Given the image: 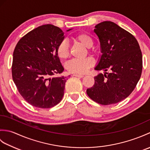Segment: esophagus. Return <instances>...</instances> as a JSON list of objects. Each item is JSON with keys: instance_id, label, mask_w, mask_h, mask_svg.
Returning a JSON list of instances; mask_svg holds the SVG:
<instances>
[{"instance_id": "obj_1", "label": "esophagus", "mask_w": 150, "mask_h": 150, "mask_svg": "<svg viewBox=\"0 0 150 150\" xmlns=\"http://www.w3.org/2000/svg\"><path fill=\"white\" fill-rule=\"evenodd\" d=\"M73 76H74V77H79V78L84 77V75H81V74H73Z\"/></svg>"}]
</instances>
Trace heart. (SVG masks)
I'll return each mask as SVG.
<instances>
[{
	"instance_id": "obj_1",
	"label": "heart",
	"mask_w": 150,
	"mask_h": 150,
	"mask_svg": "<svg viewBox=\"0 0 150 150\" xmlns=\"http://www.w3.org/2000/svg\"><path fill=\"white\" fill-rule=\"evenodd\" d=\"M73 39L81 43L82 44L90 48L93 46V40L90 35L80 32L73 37ZM57 55L60 59H65L69 55V46L66 40H62L57 47ZM94 64V60L91 57H86L84 59H73L66 64V68L70 73H84Z\"/></svg>"
}]
</instances>
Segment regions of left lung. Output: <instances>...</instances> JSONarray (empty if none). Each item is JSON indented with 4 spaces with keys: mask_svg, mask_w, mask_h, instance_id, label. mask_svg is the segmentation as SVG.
Segmentation results:
<instances>
[{
    "mask_svg": "<svg viewBox=\"0 0 150 150\" xmlns=\"http://www.w3.org/2000/svg\"><path fill=\"white\" fill-rule=\"evenodd\" d=\"M94 32L99 39L103 53L95 69L110 73L95 77L94 85L86 93L100 104H116L132 93L141 78V50L135 37L113 22L97 24Z\"/></svg>",
    "mask_w": 150,
    "mask_h": 150,
    "instance_id": "8db88e82",
    "label": "left lung"
}]
</instances>
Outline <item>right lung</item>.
I'll list each match as a JSON object with an SVG mask.
<instances>
[{
	"mask_svg": "<svg viewBox=\"0 0 150 150\" xmlns=\"http://www.w3.org/2000/svg\"><path fill=\"white\" fill-rule=\"evenodd\" d=\"M64 38L59 27L46 24L25 35L15 46L12 78L19 93L31 106L50 108L62 100L68 77L53 75L64 71L56 52Z\"/></svg>",
	"mask_w": 150,
	"mask_h": 150,
	"instance_id": "right-lung-1",
	"label": "right lung"
}]
</instances>
